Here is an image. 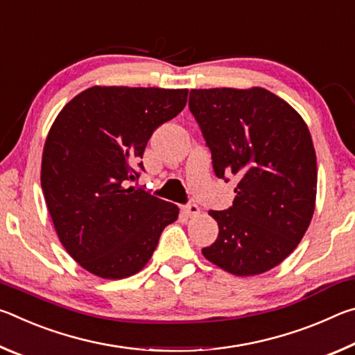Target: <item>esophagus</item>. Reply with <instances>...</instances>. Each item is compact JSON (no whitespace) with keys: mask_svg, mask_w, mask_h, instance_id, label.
<instances>
[{"mask_svg":"<svg viewBox=\"0 0 355 355\" xmlns=\"http://www.w3.org/2000/svg\"><path fill=\"white\" fill-rule=\"evenodd\" d=\"M183 213H184V216H188V218H196V216H199L200 208L194 205V203H189V205L183 207Z\"/></svg>","mask_w":355,"mask_h":355,"instance_id":"1","label":"esophagus"}]
</instances>
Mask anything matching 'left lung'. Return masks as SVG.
<instances>
[{
	"label": "left lung",
	"instance_id": "1",
	"mask_svg": "<svg viewBox=\"0 0 355 355\" xmlns=\"http://www.w3.org/2000/svg\"><path fill=\"white\" fill-rule=\"evenodd\" d=\"M189 110L214 173L238 180L233 207L209 211L219 236L203 257L238 277L280 264L297 248L316 205V153L307 123L263 87L192 89Z\"/></svg>",
	"mask_w": 355,
	"mask_h": 355
}]
</instances>
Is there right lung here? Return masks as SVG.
Returning a JSON list of instances; mask_svg holds the SVG:
<instances>
[{
    "mask_svg": "<svg viewBox=\"0 0 355 355\" xmlns=\"http://www.w3.org/2000/svg\"><path fill=\"white\" fill-rule=\"evenodd\" d=\"M188 89L94 86L65 105L48 131L40 184L69 255L101 279L146 266L178 207L127 188L147 141L183 111Z\"/></svg>",
    "mask_w": 355,
    "mask_h": 355,
    "instance_id": "right-lung-1",
    "label": "right lung"
}]
</instances>
